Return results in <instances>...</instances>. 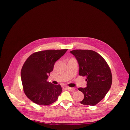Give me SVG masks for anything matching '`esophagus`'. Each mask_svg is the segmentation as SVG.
<instances>
[{
  "instance_id": "34e87169",
  "label": "esophagus",
  "mask_w": 130,
  "mask_h": 130,
  "mask_svg": "<svg viewBox=\"0 0 130 130\" xmlns=\"http://www.w3.org/2000/svg\"><path fill=\"white\" fill-rule=\"evenodd\" d=\"M66 89L69 90V91H72V92H73L75 90V88H70V87H66Z\"/></svg>"
}]
</instances>
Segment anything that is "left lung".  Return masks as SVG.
Masks as SVG:
<instances>
[{
	"label": "left lung",
	"instance_id": "8db88e82",
	"mask_svg": "<svg viewBox=\"0 0 130 130\" xmlns=\"http://www.w3.org/2000/svg\"><path fill=\"white\" fill-rule=\"evenodd\" d=\"M79 66V75L86 76L87 87L78 88L84 94L81 104L94 106L103 100L111 87L112 76L107 62L96 52L90 50L70 52Z\"/></svg>",
	"mask_w": 130,
	"mask_h": 130
}]
</instances>
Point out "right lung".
I'll return each instance as SVG.
<instances>
[{"mask_svg":"<svg viewBox=\"0 0 130 130\" xmlns=\"http://www.w3.org/2000/svg\"><path fill=\"white\" fill-rule=\"evenodd\" d=\"M68 49L36 52L27 58L21 70V79L26 96L34 103L48 105L55 102L62 89L60 85L47 81L55 62Z\"/></svg>","mask_w":130,"mask_h":130,"instance_id":"1","label":"right lung"}]
</instances>
